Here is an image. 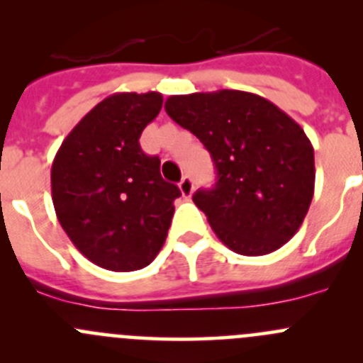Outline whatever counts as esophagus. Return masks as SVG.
<instances>
[{"label": "esophagus", "instance_id": "obj_1", "mask_svg": "<svg viewBox=\"0 0 363 363\" xmlns=\"http://www.w3.org/2000/svg\"><path fill=\"white\" fill-rule=\"evenodd\" d=\"M193 188H195V186H193L191 177H182V181L179 182V189H181V193L184 199H189V196L193 195Z\"/></svg>", "mask_w": 363, "mask_h": 363}]
</instances>
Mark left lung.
I'll list each match as a JSON object with an SVG mask.
<instances>
[{"instance_id": "left-lung-1", "label": "left lung", "mask_w": 363, "mask_h": 363, "mask_svg": "<svg viewBox=\"0 0 363 363\" xmlns=\"http://www.w3.org/2000/svg\"><path fill=\"white\" fill-rule=\"evenodd\" d=\"M164 111L211 152L218 182L193 202L226 247L269 255L298 232L316 175L298 123L263 96L235 89L175 94Z\"/></svg>"}]
</instances>
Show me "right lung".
<instances>
[{
    "label": "right lung",
    "mask_w": 363,
    "mask_h": 363,
    "mask_svg": "<svg viewBox=\"0 0 363 363\" xmlns=\"http://www.w3.org/2000/svg\"><path fill=\"white\" fill-rule=\"evenodd\" d=\"M163 96L116 93L91 108L61 144L50 170L52 202L73 246L89 262L131 272L156 258L174 216L175 184L140 149Z\"/></svg>",
    "instance_id": "obj_1"
}]
</instances>
